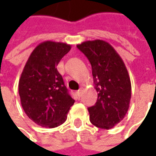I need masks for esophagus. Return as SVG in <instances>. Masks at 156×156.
<instances>
[{
    "label": "esophagus",
    "mask_w": 156,
    "mask_h": 156,
    "mask_svg": "<svg viewBox=\"0 0 156 156\" xmlns=\"http://www.w3.org/2000/svg\"><path fill=\"white\" fill-rule=\"evenodd\" d=\"M81 93H82V90H81V89H79L78 91H76V94H77V96H78V97H80V96H81Z\"/></svg>",
    "instance_id": "1"
}]
</instances>
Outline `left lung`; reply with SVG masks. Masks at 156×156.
<instances>
[{
    "mask_svg": "<svg viewBox=\"0 0 156 156\" xmlns=\"http://www.w3.org/2000/svg\"><path fill=\"white\" fill-rule=\"evenodd\" d=\"M77 48L91 64L98 94L96 103L87 108L90 122L100 129H112L129 110L131 82L127 68L115 48L105 41H87Z\"/></svg>",
    "mask_w": 156,
    "mask_h": 156,
    "instance_id": "8db88e82",
    "label": "left lung"
}]
</instances>
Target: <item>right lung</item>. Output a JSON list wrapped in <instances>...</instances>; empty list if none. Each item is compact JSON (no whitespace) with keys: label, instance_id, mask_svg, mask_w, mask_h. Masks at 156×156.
I'll use <instances>...</instances> for the list:
<instances>
[{"label":"right lung","instance_id":"obj_1","mask_svg":"<svg viewBox=\"0 0 156 156\" xmlns=\"http://www.w3.org/2000/svg\"><path fill=\"white\" fill-rule=\"evenodd\" d=\"M70 49L71 46L63 42H41L31 53L21 73L19 94L22 108L41 127L62 125L75 103L56 69Z\"/></svg>","mask_w":156,"mask_h":156}]
</instances>
